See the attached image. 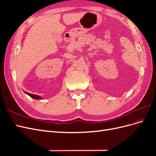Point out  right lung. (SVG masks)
Returning <instances> with one entry per match:
<instances>
[{
	"mask_svg": "<svg viewBox=\"0 0 156 156\" xmlns=\"http://www.w3.org/2000/svg\"><path fill=\"white\" fill-rule=\"evenodd\" d=\"M25 92L27 94H28V95H29V96H30L31 98L35 99V100H41V99H42L40 96H37V95H35V94H32L28 93V92Z\"/></svg>",
	"mask_w": 156,
	"mask_h": 156,
	"instance_id": "1",
	"label": "right lung"
}]
</instances>
